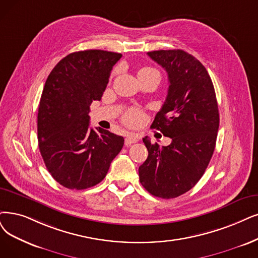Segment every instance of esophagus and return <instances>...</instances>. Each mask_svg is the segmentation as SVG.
I'll return each instance as SVG.
<instances>
[{"label": "esophagus", "mask_w": 258, "mask_h": 258, "mask_svg": "<svg viewBox=\"0 0 258 258\" xmlns=\"http://www.w3.org/2000/svg\"><path fill=\"white\" fill-rule=\"evenodd\" d=\"M139 141V138L136 136V135H128L127 136V138L125 139V145L126 146H130L131 144H133V143H137Z\"/></svg>", "instance_id": "obj_1"}]
</instances>
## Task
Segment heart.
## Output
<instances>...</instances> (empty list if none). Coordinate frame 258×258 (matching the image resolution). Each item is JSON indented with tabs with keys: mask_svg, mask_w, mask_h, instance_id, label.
Here are the masks:
<instances>
[{
	"mask_svg": "<svg viewBox=\"0 0 258 258\" xmlns=\"http://www.w3.org/2000/svg\"><path fill=\"white\" fill-rule=\"evenodd\" d=\"M147 72H158L157 70H154L152 68H143L140 73H147ZM143 114L142 112L139 110H131L129 113H127V115L125 116V121L130 126H135L138 125V123L142 120Z\"/></svg>",
	"mask_w": 258,
	"mask_h": 258,
	"instance_id": "1",
	"label": "heart"
}]
</instances>
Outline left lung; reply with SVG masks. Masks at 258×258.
<instances>
[{"instance_id":"left-lung-1","label":"left lung","mask_w":258,"mask_h":258,"mask_svg":"<svg viewBox=\"0 0 258 258\" xmlns=\"http://www.w3.org/2000/svg\"><path fill=\"white\" fill-rule=\"evenodd\" d=\"M147 55L168 75V92L151 125L171 139L160 147L145 137L148 158L139 168L141 184L151 195L171 199L201 179L212 159L219 128L215 89L207 69L182 49L153 50Z\"/></svg>"}]
</instances>
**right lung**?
<instances>
[{
	"mask_svg": "<svg viewBox=\"0 0 258 258\" xmlns=\"http://www.w3.org/2000/svg\"><path fill=\"white\" fill-rule=\"evenodd\" d=\"M121 54L101 49L75 51L50 72L38 109V142L48 172L70 189L104 180L123 146V138L90 128V106L100 100Z\"/></svg>",
	"mask_w": 258,
	"mask_h": 258,
	"instance_id": "add662e5",
	"label": "right lung"
}]
</instances>
